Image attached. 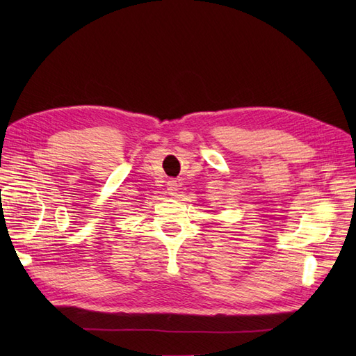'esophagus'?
<instances>
[{
    "label": "esophagus",
    "instance_id": "34e87169",
    "mask_svg": "<svg viewBox=\"0 0 356 356\" xmlns=\"http://www.w3.org/2000/svg\"><path fill=\"white\" fill-rule=\"evenodd\" d=\"M179 190V184L177 179H169L168 181V191L170 196H177V191Z\"/></svg>",
    "mask_w": 356,
    "mask_h": 356
}]
</instances>
